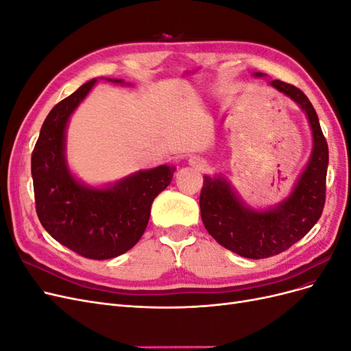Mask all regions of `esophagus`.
<instances>
[{
    "label": "esophagus",
    "mask_w": 351,
    "mask_h": 351,
    "mask_svg": "<svg viewBox=\"0 0 351 351\" xmlns=\"http://www.w3.org/2000/svg\"><path fill=\"white\" fill-rule=\"evenodd\" d=\"M189 164L192 165V167H195V168H197V169H205L206 165H208L205 159L200 158V156H190Z\"/></svg>",
    "instance_id": "1"
}]
</instances>
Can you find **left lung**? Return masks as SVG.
Masks as SVG:
<instances>
[{
  "instance_id": "obj_1",
  "label": "left lung",
  "mask_w": 351,
  "mask_h": 351,
  "mask_svg": "<svg viewBox=\"0 0 351 351\" xmlns=\"http://www.w3.org/2000/svg\"><path fill=\"white\" fill-rule=\"evenodd\" d=\"M254 77L267 74L253 73ZM269 86L294 101L311 124L313 147L291 193L278 205L253 209L237 196L224 176H204L200 215L209 234L221 246L243 258L263 259L278 254L303 239L322 215L328 168V145L319 119L306 95L293 84L271 80Z\"/></svg>"
}]
</instances>
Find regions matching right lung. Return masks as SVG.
<instances>
[{
  "label": "right lung",
  "mask_w": 351,
  "mask_h": 351,
  "mask_svg": "<svg viewBox=\"0 0 351 351\" xmlns=\"http://www.w3.org/2000/svg\"><path fill=\"white\" fill-rule=\"evenodd\" d=\"M97 82L82 84L51 110L32 152V178L42 227L80 256L102 261L120 256L139 241L152 202L171 183L176 167L137 171L104 187L84 184L71 174L66 158L67 124Z\"/></svg>",
  "instance_id": "right-lung-1"
}]
</instances>
